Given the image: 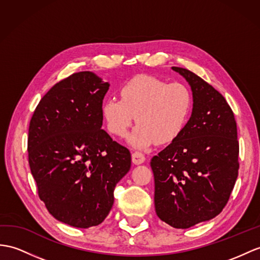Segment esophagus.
<instances>
[{"mask_svg": "<svg viewBox=\"0 0 260 260\" xmlns=\"http://www.w3.org/2000/svg\"><path fill=\"white\" fill-rule=\"evenodd\" d=\"M145 161V156L144 154H142L141 152H134L132 153V162L136 166H139V164H142Z\"/></svg>", "mask_w": 260, "mask_h": 260, "instance_id": "34e87169", "label": "esophagus"}]
</instances>
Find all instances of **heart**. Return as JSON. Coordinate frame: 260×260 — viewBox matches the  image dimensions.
<instances>
[{
    "label": "heart",
    "instance_id": "heart-1",
    "mask_svg": "<svg viewBox=\"0 0 260 260\" xmlns=\"http://www.w3.org/2000/svg\"><path fill=\"white\" fill-rule=\"evenodd\" d=\"M119 98L103 104V116L112 135L124 137L137 120L129 143L138 149L154 142L168 144L184 131L193 111V94L182 82H171L140 75L120 88Z\"/></svg>",
    "mask_w": 260,
    "mask_h": 260
}]
</instances>
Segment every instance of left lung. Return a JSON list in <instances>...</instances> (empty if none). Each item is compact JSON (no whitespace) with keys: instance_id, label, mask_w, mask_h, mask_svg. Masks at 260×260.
<instances>
[{"instance_id":"left-lung-1","label":"left lung","mask_w":260,"mask_h":260,"mask_svg":"<svg viewBox=\"0 0 260 260\" xmlns=\"http://www.w3.org/2000/svg\"><path fill=\"white\" fill-rule=\"evenodd\" d=\"M191 86L193 111L182 135L150 162L159 218L188 229L223 211L238 176L239 144L233 110L198 75L172 67Z\"/></svg>"}]
</instances>
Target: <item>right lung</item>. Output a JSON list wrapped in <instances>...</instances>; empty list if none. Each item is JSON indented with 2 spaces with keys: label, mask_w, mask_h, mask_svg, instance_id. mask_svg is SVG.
<instances>
[{
  "label": "right lung",
  "mask_w": 260,
  "mask_h": 260,
  "mask_svg": "<svg viewBox=\"0 0 260 260\" xmlns=\"http://www.w3.org/2000/svg\"><path fill=\"white\" fill-rule=\"evenodd\" d=\"M109 86L91 72L75 73L50 88L29 122L28 163L40 199L57 220L78 229L103 223L131 167L130 151L101 129Z\"/></svg>",
  "instance_id": "right-lung-1"
}]
</instances>
